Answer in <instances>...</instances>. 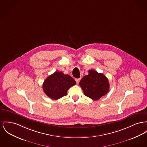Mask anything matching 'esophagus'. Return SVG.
Segmentation results:
<instances>
[{
	"instance_id": "1",
	"label": "esophagus",
	"mask_w": 147,
	"mask_h": 147,
	"mask_svg": "<svg viewBox=\"0 0 147 147\" xmlns=\"http://www.w3.org/2000/svg\"><path fill=\"white\" fill-rule=\"evenodd\" d=\"M80 78H77V79H76V82H77V84L79 83V82H80Z\"/></svg>"
}]
</instances>
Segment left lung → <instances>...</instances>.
I'll return each mask as SVG.
<instances>
[{"mask_svg": "<svg viewBox=\"0 0 147 147\" xmlns=\"http://www.w3.org/2000/svg\"><path fill=\"white\" fill-rule=\"evenodd\" d=\"M89 74L82 78L79 85L84 95L93 100H97L109 91L108 79L104 74L94 70H89Z\"/></svg>", "mask_w": 147, "mask_h": 147, "instance_id": "obj_1", "label": "left lung"}]
</instances>
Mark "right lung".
<instances>
[{
  "instance_id": "1",
  "label": "right lung",
  "mask_w": 147,
  "mask_h": 147,
  "mask_svg": "<svg viewBox=\"0 0 147 147\" xmlns=\"http://www.w3.org/2000/svg\"><path fill=\"white\" fill-rule=\"evenodd\" d=\"M76 84V81L69 75L55 71L45 80L43 89L48 96L57 100L67 95L69 88Z\"/></svg>"
}]
</instances>
